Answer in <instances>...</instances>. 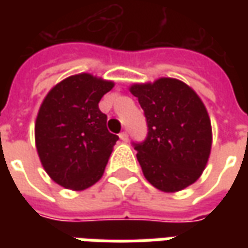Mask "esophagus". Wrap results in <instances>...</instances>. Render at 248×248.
Listing matches in <instances>:
<instances>
[{
	"instance_id": "1",
	"label": "esophagus",
	"mask_w": 248,
	"mask_h": 248,
	"mask_svg": "<svg viewBox=\"0 0 248 248\" xmlns=\"http://www.w3.org/2000/svg\"><path fill=\"white\" fill-rule=\"evenodd\" d=\"M119 137H120V139L123 140V142H128V134H127L125 131H124V132H121Z\"/></svg>"
}]
</instances>
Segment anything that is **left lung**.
I'll return each instance as SVG.
<instances>
[{"instance_id":"left-lung-1","label":"left lung","mask_w":248,"mask_h":248,"mask_svg":"<svg viewBox=\"0 0 248 248\" xmlns=\"http://www.w3.org/2000/svg\"><path fill=\"white\" fill-rule=\"evenodd\" d=\"M148 123V137L132 143L145 178L167 193L182 190L200 178L210 157L213 132L204 103L185 82L163 77L134 84Z\"/></svg>"}]
</instances>
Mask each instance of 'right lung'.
Listing matches in <instances>:
<instances>
[{"label":"right lung","instance_id":"obj_1","mask_svg":"<svg viewBox=\"0 0 248 248\" xmlns=\"http://www.w3.org/2000/svg\"><path fill=\"white\" fill-rule=\"evenodd\" d=\"M113 81L88 73L70 76L45 96L35 120V146L58 185L84 190L99 181L119 137L106 127L99 100Z\"/></svg>","mask_w":248,"mask_h":248}]
</instances>
